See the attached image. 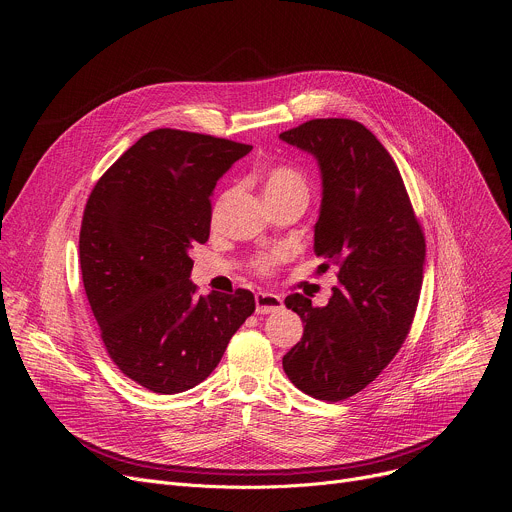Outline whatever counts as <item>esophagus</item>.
Listing matches in <instances>:
<instances>
[{
	"label": "esophagus",
	"instance_id": "1",
	"mask_svg": "<svg viewBox=\"0 0 512 512\" xmlns=\"http://www.w3.org/2000/svg\"><path fill=\"white\" fill-rule=\"evenodd\" d=\"M255 310H257V314H275V312L283 310V300L275 294L259 291V294H255Z\"/></svg>",
	"mask_w": 512,
	"mask_h": 512
}]
</instances>
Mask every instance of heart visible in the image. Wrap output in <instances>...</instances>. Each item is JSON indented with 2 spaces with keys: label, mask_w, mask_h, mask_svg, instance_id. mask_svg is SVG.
<instances>
[{
  "label": "heart",
  "mask_w": 512,
  "mask_h": 512,
  "mask_svg": "<svg viewBox=\"0 0 512 512\" xmlns=\"http://www.w3.org/2000/svg\"><path fill=\"white\" fill-rule=\"evenodd\" d=\"M261 182H263L265 198H279V196H304V198H308V180L296 168L273 166L263 174ZM279 257H281L279 253L271 255V257H261V259L255 261V269L259 273H267Z\"/></svg>",
  "instance_id": "heart-1"
}]
</instances>
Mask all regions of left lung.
<instances>
[{"instance_id": "1", "label": "left lung", "mask_w": 512, "mask_h": 512, "mask_svg": "<svg viewBox=\"0 0 512 512\" xmlns=\"http://www.w3.org/2000/svg\"><path fill=\"white\" fill-rule=\"evenodd\" d=\"M279 139L316 158L322 204L314 251L338 283L324 308L285 298L304 326L283 356L300 391L342 401L373 383L405 342L423 281L425 239L403 178L383 143L352 119H312Z\"/></svg>"}]
</instances>
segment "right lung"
Here are the masks:
<instances>
[{
	"mask_svg": "<svg viewBox=\"0 0 512 512\" xmlns=\"http://www.w3.org/2000/svg\"><path fill=\"white\" fill-rule=\"evenodd\" d=\"M245 143L156 129L95 184L83 214L81 271L119 371L162 395L188 391L221 362L255 312L249 289L196 296L188 251L210 235V196Z\"/></svg>",
	"mask_w": 512,
	"mask_h": 512,
	"instance_id": "1",
	"label": "right lung"
}]
</instances>
